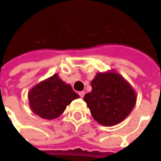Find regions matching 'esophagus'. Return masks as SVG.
<instances>
[{"label": "esophagus", "instance_id": "esophagus-1", "mask_svg": "<svg viewBox=\"0 0 161 161\" xmlns=\"http://www.w3.org/2000/svg\"><path fill=\"white\" fill-rule=\"evenodd\" d=\"M84 95H85V92H84V91H80V92H79V96H80V97H84Z\"/></svg>", "mask_w": 161, "mask_h": 161}]
</instances>
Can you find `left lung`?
<instances>
[{
  "label": "left lung",
  "instance_id": "8db88e82",
  "mask_svg": "<svg viewBox=\"0 0 161 161\" xmlns=\"http://www.w3.org/2000/svg\"><path fill=\"white\" fill-rule=\"evenodd\" d=\"M91 87V92L84 96V101L93 118L101 125L119 123L133 110L136 101V93L119 73H97Z\"/></svg>",
  "mask_w": 161,
  "mask_h": 161
}]
</instances>
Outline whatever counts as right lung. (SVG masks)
Segmentation results:
<instances>
[{
  "instance_id": "add662e5",
  "label": "right lung",
  "mask_w": 161,
  "mask_h": 161,
  "mask_svg": "<svg viewBox=\"0 0 161 161\" xmlns=\"http://www.w3.org/2000/svg\"><path fill=\"white\" fill-rule=\"evenodd\" d=\"M79 96L71 85L58 78V74L34 86L28 94L30 107L38 116L47 119L58 118L66 106Z\"/></svg>"
}]
</instances>
